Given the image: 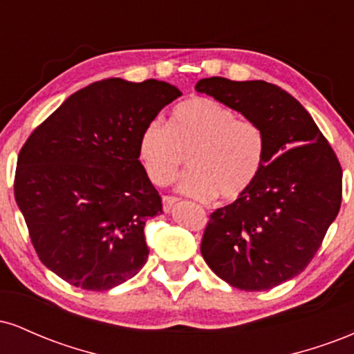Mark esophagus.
<instances>
[{"mask_svg":"<svg viewBox=\"0 0 354 354\" xmlns=\"http://www.w3.org/2000/svg\"><path fill=\"white\" fill-rule=\"evenodd\" d=\"M178 203V198H173V196H165L163 198V209L165 213H171L173 206Z\"/></svg>","mask_w":354,"mask_h":354,"instance_id":"1","label":"esophagus"}]
</instances>
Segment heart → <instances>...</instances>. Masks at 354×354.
<instances>
[{"mask_svg": "<svg viewBox=\"0 0 354 354\" xmlns=\"http://www.w3.org/2000/svg\"><path fill=\"white\" fill-rule=\"evenodd\" d=\"M265 153L261 126L203 96L178 104L168 126L148 123L138 138V161L156 186L169 185L188 154L191 169L178 188L203 201L241 198L258 180Z\"/></svg>", "mask_w": 354, "mask_h": 354, "instance_id": "b5f03b06", "label": "heart"}]
</instances>
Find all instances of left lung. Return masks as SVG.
I'll return each mask as SVG.
<instances>
[{"label":"left lung","mask_w":354,"mask_h":354,"mask_svg":"<svg viewBox=\"0 0 354 354\" xmlns=\"http://www.w3.org/2000/svg\"><path fill=\"white\" fill-rule=\"evenodd\" d=\"M194 89L258 123L266 138L258 180L211 214L201 254L231 286L271 290L310 265L338 216L339 161L310 113L276 84L213 76Z\"/></svg>","instance_id":"left-lung-1"}]
</instances>
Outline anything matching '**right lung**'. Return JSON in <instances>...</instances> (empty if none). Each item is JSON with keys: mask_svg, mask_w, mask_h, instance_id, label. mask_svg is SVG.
<instances>
[{"mask_svg": "<svg viewBox=\"0 0 354 354\" xmlns=\"http://www.w3.org/2000/svg\"><path fill=\"white\" fill-rule=\"evenodd\" d=\"M181 95L158 80L96 81L28 138L15 200L39 259L61 279L106 291L145 266V225L163 205L138 161V138Z\"/></svg>", "mask_w": 354, "mask_h": 354, "instance_id": "right-lung-1", "label": "right lung"}]
</instances>
